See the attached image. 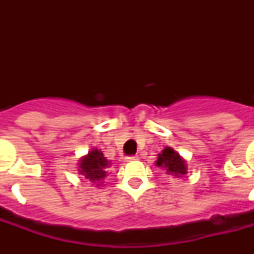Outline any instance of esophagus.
<instances>
[{"instance_id": "esophagus-1", "label": "esophagus", "mask_w": 254, "mask_h": 254, "mask_svg": "<svg viewBox=\"0 0 254 254\" xmlns=\"http://www.w3.org/2000/svg\"><path fill=\"white\" fill-rule=\"evenodd\" d=\"M127 161H134V159H138V155H130V157H127Z\"/></svg>"}]
</instances>
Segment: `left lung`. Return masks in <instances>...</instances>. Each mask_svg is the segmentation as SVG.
Returning <instances> with one entry per match:
<instances>
[{
	"mask_svg": "<svg viewBox=\"0 0 254 254\" xmlns=\"http://www.w3.org/2000/svg\"><path fill=\"white\" fill-rule=\"evenodd\" d=\"M155 165L166 170V174L173 177L179 178L187 174L186 161L171 147H165L162 153H159Z\"/></svg>",
	"mask_w": 254,
	"mask_h": 254,
	"instance_id": "1",
	"label": "left lung"
}]
</instances>
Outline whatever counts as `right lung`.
<instances>
[{"mask_svg":"<svg viewBox=\"0 0 254 254\" xmlns=\"http://www.w3.org/2000/svg\"><path fill=\"white\" fill-rule=\"evenodd\" d=\"M109 166H111V161H108L107 157H104L103 151L99 149H92L80 159L79 173L96 186H101L104 178L107 177V169Z\"/></svg>","mask_w":254,"mask_h":254,"instance_id":"right-lung-1","label":"right lung"}]
</instances>
